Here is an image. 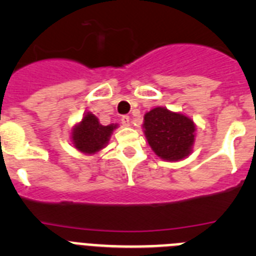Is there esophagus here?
<instances>
[{
	"label": "esophagus",
	"instance_id": "34e87169",
	"mask_svg": "<svg viewBox=\"0 0 256 256\" xmlns=\"http://www.w3.org/2000/svg\"><path fill=\"white\" fill-rule=\"evenodd\" d=\"M122 124H123L124 126H130V116H123V118H122Z\"/></svg>",
	"mask_w": 256,
	"mask_h": 256
}]
</instances>
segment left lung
Segmentation results:
<instances>
[{
  "mask_svg": "<svg viewBox=\"0 0 256 256\" xmlns=\"http://www.w3.org/2000/svg\"><path fill=\"white\" fill-rule=\"evenodd\" d=\"M144 133L160 159L178 162L192 152L196 126L191 118L166 108H154L144 116Z\"/></svg>",
  "mask_w": 256,
  "mask_h": 256,
  "instance_id": "obj_1",
  "label": "left lung"
}]
</instances>
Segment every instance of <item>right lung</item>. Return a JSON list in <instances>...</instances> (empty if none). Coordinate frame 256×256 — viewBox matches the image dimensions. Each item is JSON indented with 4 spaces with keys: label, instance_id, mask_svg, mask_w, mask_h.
<instances>
[{
    "label": "right lung",
    "instance_id": "right-lung-1",
    "mask_svg": "<svg viewBox=\"0 0 256 256\" xmlns=\"http://www.w3.org/2000/svg\"><path fill=\"white\" fill-rule=\"evenodd\" d=\"M118 124L102 126L98 118L91 112H84L82 120L76 123L72 130V142L74 148L86 155H94L102 150Z\"/></svg>",
    "mask_w": 256,
    "mask_h": 256
}]
</instances>
